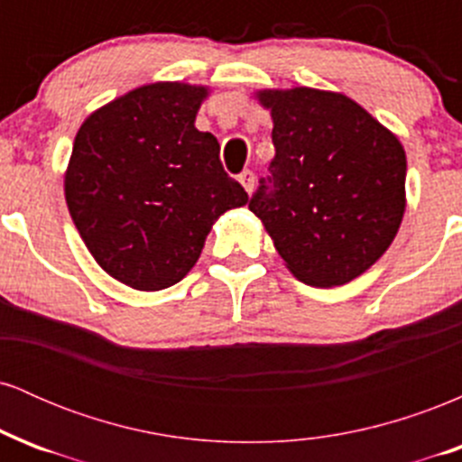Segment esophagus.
Instances as JSON below:
<instances>
[{
    "label": "esophagus",
    "instance_id": "esophagus-1",
    "mask_svg": "<svg viewBox=\"0 0 462 462\" xmlns=\"http://www.w3.org/2000/svg\"><path fill=\"white\" fill-rule=\"evenodd\" d=\"M238 182L243 184V189H245L247 193H252V190H254V182H256V178H254V173L249 171V169H245V171H243L241 176H238Z\"/></svg>",
    "mask_w": 462,
    "mask_h": 462
}]
</instances>
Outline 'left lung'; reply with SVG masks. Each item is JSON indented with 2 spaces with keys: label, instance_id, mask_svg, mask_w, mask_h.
<instances>
[{
  "label": "left lung",
  "instance_id": "1",
  "mask_svg": "<svg viewBox=\"0 0 462 462\" xmlns=\"http://www.w3.org/2000/svg\"><path fill=\"white\" fill-rule=\"evenodd\" d=\"M272 113V189L249 210L300 282H352L389 249L406 210V152L389 128L347 95L263 88Z\"/></svg>",
  "mask_w": 462,
  "mask_h": 462
}]
</instances>
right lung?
I'll list each match as a JSON object with an SVG mask.
<instances>
[{
  "label": "right lung",
  "mask_w": 462,
  "mask_h": 462,
  "mask_svg": "<svg viewBox=\"0 0 462 462\" xmlns=\"http://www.w3.org/2000/svg\"><path fill=\"white\" fill-rule=\"evenodd\" d=\"M206 97L199 84H143L88 115L73 141V224L99 267L136 291L180 282L215 221L249 201L215 136L195 128Z\"/></svg>",
  "instance_id": "1"
}]
</instances>
